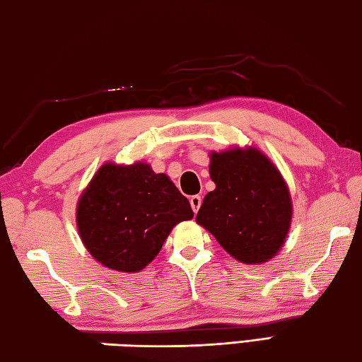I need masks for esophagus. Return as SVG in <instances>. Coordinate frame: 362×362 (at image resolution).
Returning <instances> with one entry per match:
<instances>
[{"mask_svg":"<svg viewBox=\"0 0 362 362\" xmlns=\"http://www.w3.org/2000/svg\"><path fill=\"white\" fill-rule=\"evenodd\" d=\"M189 202H190V206H192V209H194V213H197V211H199L200 206H202V197L200 195H192L189 199Z\"/></svg>","mask_w":362,"mask_h":362,"instance_id":"obj_1","label":"esophagus"}]
</instances>
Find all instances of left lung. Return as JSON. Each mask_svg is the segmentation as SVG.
Returning <instances> with one entry per match:
<instances>
[{"label": "left lung", "mask_w": 362, "mask_h": 362, "mask_svg": "<svg viewBox=\"0 0 362 362\" xmlns=\"http://www.w3.org/2000/svg\"><path fill=\"white\" fill-rule=\"evenodd\" d=\"M206 194L195 221L241 263L271 260L291 223V199L282 175L257 148L211 153Z\"/></svg>", "instance_id": "8db88e82"}]
</instances>
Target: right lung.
I'll list each match as a JSON object with an SVG mask.
<instances>
[{
	"label": "right lung",
	"mask_w": 362,
	"mask_h": 362,
	"mask_svg": "<svg viewBox=\"0 0 362 362\" xmlns=\"http://www.w3.org/2000/svg\"><path fill=\"white\" fill-rule=\"evenodd\" d=\"M189 200L167 175L145 162H107L77 204V228L88 252L107 268L141 271L176 223L190 221Z\"/></svg>",
	"instance_id": "right-lung-1"
}]
</instances>
